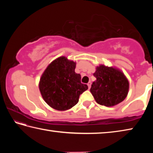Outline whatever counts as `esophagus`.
Segmentation results:
<instances>
[{"instance_id": "obj_1", "label": "esophagus", "mask_w": 153, "mask_h": 153, "mask_svg": "<svg viewBox=\"0 0 153 153\" xmlns=\"http://www.w3.org/2000/svg\"><path fill=\"white\" fill-rule=\"evenodd\" d=\"M88 86L89 88H90V87H91V82H89L88 83Z\"/></svg>"}]
</instances>
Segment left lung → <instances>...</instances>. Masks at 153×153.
<instances>
[{
	"label": "left lung",
	"mask_w": 153,
	"mask_h": 153,
	"mask_svg": "<svg viewBox=\"0 0 153 153\" xmlns=\"http://www.w3.org/2000/svg\"><path fill=\"white\" fill-rule=\"evenodd\" d=\"M94 76L97 80L92 83L90 92L98 104L112 107L126 98L129 82L122 72L100 65L97 67Z\"/></svg>",
	"instance_id": "left-lung-1"
}]
</instances>
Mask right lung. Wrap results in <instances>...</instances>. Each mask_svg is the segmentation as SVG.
Masks as SVG:
<instances>
[{"mask_svg": "<svg viewBox=\"0 0 153 153\" xmlns=\"http://www.w3.org/2000/svg\"><path fill=\"white\" fill-rule=\"evenodd\" d=\"M76 63L65 56L49 65L40 78L39 88L45 102L58 111L76 105L80 94L88 88L81 82V76L75 72Z\"/></svg>", "mask_w": 153, "mask_h": 153, "instance_id": "right-lung-1", "label": "right lung"}]
</instances>
